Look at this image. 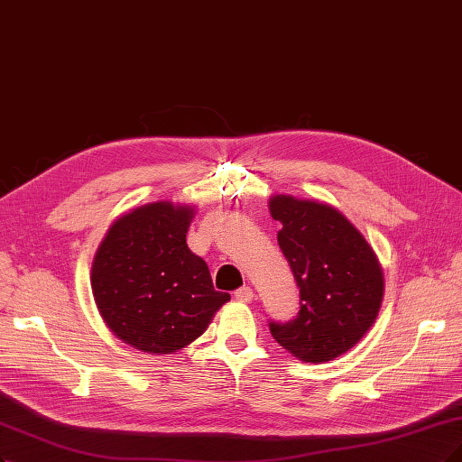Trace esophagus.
Wrapping results in <instances>:
<instances>
[{
  "label": "esophagus",
  "mask_w": 462,
  "mask_h": 462,
  "mask_svg": "<svg viewBox=\"0 0 462 462\" xmlns=\"http://www.w3.org/2000/svg\"><path fill=\"white\" fill-rule=\"evenodd\" d=\"M234 297H236V300H240V302H251V299H253V289L247 287V285H244V287H240V289H236Z\"/></svg>",
  "instance_id": "obj_1"
}]
</instances>
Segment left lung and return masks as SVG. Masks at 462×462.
Instances as JSON below:
<instances>
[{"label":"left lung","mask_w":462,"mask_h":462,"mask_svg":"<svg viewBox=\"0 0 462 462\" xmlns=\"http://www.w3.org/2000/svg\"><path fill=\"white\" fill-rule=\"evenodd\" d=\"M278 244L299 287V314L268 321L272 337L300 362L323 364L348 352L379 314L384 282L373 249L331 205L274 196Z\"/></svg>","instance_id":"obj_1"}]
</instances>
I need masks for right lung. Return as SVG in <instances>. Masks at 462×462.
<instances>
[{
	"instance_id": "right-lung-1",
	"label": "right lung",
	"mask_w": 462,
	"mask_h": 462,
	"mask_svg": "<svg viewBox=\"0 0 462 462\" xmlns=\"http://www.w3.org/2000/svg\"><path fill=\"white\" fill-rule=\"evenodd\" d=\"M194 209L156 201L117 218L91 270L93 297L106 326L148 354H171L208 329L230 300L215 291L205 261L186 245Z\"/></svg>"
}]
</instances>
